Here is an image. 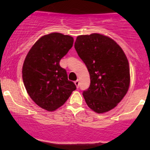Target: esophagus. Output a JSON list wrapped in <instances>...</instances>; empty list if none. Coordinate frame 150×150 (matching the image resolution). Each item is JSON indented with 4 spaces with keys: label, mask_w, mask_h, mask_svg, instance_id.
<instances>
[{
    "label": "esophagus",
    "mask_w": 150,
    "mask_h": 150,
    "mask_svg": "<svg viewBox=\"0 0 150 150\" xmlns=\"http://www.w3.org/2000/svg\"><path fill=\"white\" fill-rule=\"evenodd\" d=\"M74 83H75V85H76V88H79V80H76V81H75V82H74Z\"/></svg>",
    "instance_id": "34e87169"
}]
</instances>
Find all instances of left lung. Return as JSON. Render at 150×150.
Masks as SVG:
<instances>
[{"label": "left lung", "instance_id": "8db88e82", "mask_svg": "<svg viewBox=\"0 0 150 150\" xmlns=\"http://www.w3.org/2000/svg\"><path fill=\"white\" fill-rule=\"evenodd\" d=\"M74 47L90 75L89 88L83 93L87 105L98 113L113 109L130 85L129 64L123 50L112 39L95 33L78 36Z\"/></svg>", "mask_w": 150, "mask_h": 150}]
</instances>
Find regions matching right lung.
Masks as SVG:
<instances>
[{
  "label": "right lung",
  "mask_w": 150,
  "mask_h": 150,
  "mask_svg": "<svg viewBox=\"0 0 150 150\" xmlns=\"http://www.w3.org/2000/svg\"><path fill=\"white\" fill-rule=\"evenodd\" d=\"M73 43L71 36L46 34L34 43L25 59L22 79L26 91L34 103L47 111L62 107L76 88L59 64Z\"/></svg>",
  "instance_id": "obj_1"
}]
</instances>
